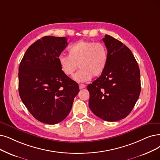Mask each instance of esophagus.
<instances>
[{"mask_svg":"<svg viewBox=\"0 0 160 160\" xmlns=\"http://www.w3.org/2000/svg\"><path fill=\"white\" fill-rule=\"evenodd\" d=\"M86 85L85 84H79V88L82 89V88H85Z\"/></svg>","mask_w":160,"mask_h":160,"instance_id":"1","label":"esophagus"}]
</instances>
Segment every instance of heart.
I'll list each match as a JSON object with an SVG mask.
<instances>
[{
	"label": "heart",
	"instance_id": "obj_1",
	"mask_svg": "<svg viewBox=\"0 0 160 160\" xmlns=\"http://www.w3.org/2000/svg\"><path fill=\"white\" fill-rule=\"evenodd\" d=\"M108 59V50L103 44L79 41L69 47L68 56L58 57V62L62 72L67 76H72L78 68H81L74 79L85 82L103 73Z\"/></svg>",
	"mask_w": 160,
	"mask_h": 160
}]
</instances>
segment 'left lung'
I'll return each mask as SVG.
<instances>
[{
	"label": "left lung",
	"mask_w": 160,
	"mask_h": 160,
	"mask_svg": "<svg viewBox=\"0 0 160 160\" xmlns=\"http://www.w3.org/2000/svg\"><path fill=\"white\" fill-rule=\"evenodd\" d=\"M102 40L108 63L103 73L87 86L88 106L96 116L113 122L126 118L135 106L141 88L140 69L125 44L108 35Z\"/></svg>",
	"instance_id": "left-lung-1"
}]
</instances>
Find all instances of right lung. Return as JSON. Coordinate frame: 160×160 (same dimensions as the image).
Listing matches in <instances>:
<instances>
[{
	"label": "right lung",
	"instance_id": "1",
	"mask_svg": "<svg viewBox=\"0 0 160 160\" xmlns=\"http://www.w3.org/2000/svg\"><path fill=\"white\" fill-rule=\"evenodd\" d=\"M68 46L66 37H43L28 48L19 66V94L36 119L54 125L64 119L79 92L63 73L58 57Z\"/></svg>",
	"mask_w": 160,
	"mask_h": 160
}]
</instances>
